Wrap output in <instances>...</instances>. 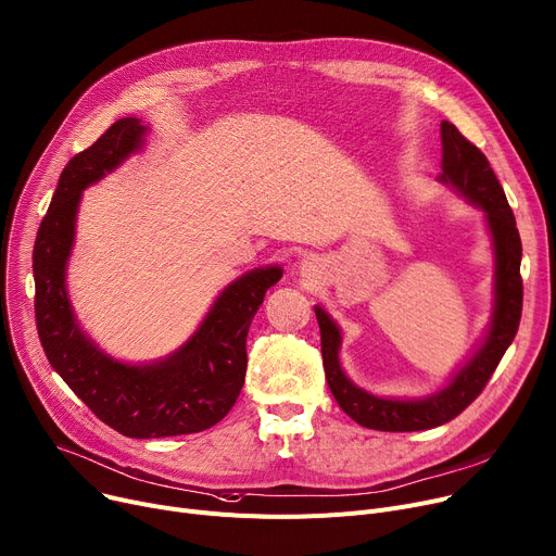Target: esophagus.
<instances>
[{
	"instance_id": "obj_1",
	"label": "esophagus",
	"mask_w": 556,
	"mask_h": 556,
	"mask_svg": "<svg viewBox=\"0 0 556 556\" xmlns=\"http://www.w3.org/2000/svg\"><path fill=\"white\" fill-rule=\"evenodd\" d=\"M302 270H311V258H304V262H302Z\"/></svg>"
}]
</instances>
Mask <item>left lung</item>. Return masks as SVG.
I'll list each match as a JSON object with an SVG mask.
<instances>
[{"label": "left lung", "mask_w": 556, "mask_h": 556, "mask_svg": "<svg viewBox=\"0 0 556 556\" xmlns=\"http://www.w3.org/2000/svg\"><path fill=\"white\" fill-rule=\"evenodd\" d=\"M442 174L447 185L469 205L483 210L494 254V306L483 340L438 391L422 397L376 395L357 387L342 368V328L321 306L315 315L321 332V357L326 382L357 425L378 431H422L454 420L483 391L521 321L523 281H521V237L516 230L511 207L485 154L471 144L452 123L442 121Z\"/></svg>", "instance_id": "obj_1"}]
</instances>
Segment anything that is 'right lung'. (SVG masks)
<instances>
[{"mask_svg":"<svg viewBox=\"0 0 556 556\" xmlns=\"http://www.w3.org/2000/svg\"><path fill=\"white\" fill-rule=\"evenodd\" d=\"M147 131L140 118H121L68 161L33 250L35 319L51 366L104 425L127 438L197 433L226 418L243 387L250 324L283 275L281 266H264L230 281L188 342L163 359L129 364L87 336L66 290L83 192L138 154Z\"/></svg>","mask_w":556,"mask_h":556,"instance_id":"1","label":"right lung"}]
</instances>
